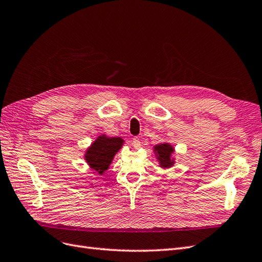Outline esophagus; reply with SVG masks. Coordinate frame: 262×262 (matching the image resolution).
Instances as JSON below:
<instances>
[{
	"mask_svg": "<svg viewBox=\"0 0 262 262\" xmlns=\"http://www.w3.org/2000/svg\"><path fill=\"white\" fill-rule=\"evenodd\" d=\"M132 145L136 147V148H140L141 146H142V143H141V141H140V139L138 138V137H134L133 139H132Z\"/></svg>",
	"mask_w": 262,
	"mask_h": 262,
	"instance_id": "esophagus-1",
	"label": "esophagus"
}]
</instances>
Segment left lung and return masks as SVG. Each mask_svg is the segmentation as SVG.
Segmentation results:
<instances>
[{"mask_svg":"<svg viewBox=\"0 0 262 262\" xmlns=\"http://www.w3.org/2000/svg\"><path fill=\"white\" fill-rule=\"evenodd\" d=\"M155 152L157 153L158 160L163 167H170L172 165V161L170 160V154L173 152L172 147L167 143L160 144L155 146Z\"/></svg>","mask_w":262,"mask_h":262,"instance_id":"8db88e82","label":"left lung"}]
</instances>
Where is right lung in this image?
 Instances as JSON below:
<instances>
[{
    "label": "right lung",
    "instance_id": "right-lung-1",
    "mask_svg": "<svg viewBox=\"0 0 262 262\" xmlns=\"http://www.w3.org/2000/svg\"><path fill=\"white\" fill-rule=\"evenodd\" d=\"M122 142L120 138L99 137L86 152V162L93 169L102 175V172L108 169L115 154L120 149Z\"/></svg>",
    "mask_w": 262,
    "mask_h": 262
}]
</instances>
